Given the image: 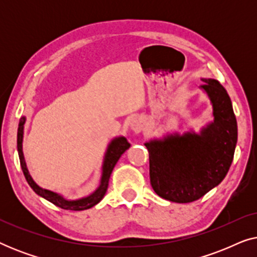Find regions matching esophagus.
I'll list each match as a JSON object with an SVG mask.
<instances>
[{"mask_svg": "<svg viewBox=\"0 0 257 257\" xmlns=\"http://www.w3.org/2000/svg\"><path fill=\"white\" fill-rule=\"evenodd\" d=\"M144 125H145V120L143 117H135L130 121V128L135 133H140L143 131Z\"/></svg>", "mask_w": 257, "mask_h": 257, "instance_id": "34e87169", "label": "esophagus"}]
</instances>
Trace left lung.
Masks as SVG:
<instances>
[{"label": "left lung", "mask_w": 257, "mask_h": 257, "mask_svg": "<svg viewBox=\"0 0 257 257\" xmlns=\"http://www.w3.org/2000/svg\"><path fill=\"white\" fill-rule=\"evenodd\" d=\"M200 86L213 108V121L180 135L167 133L146 142L154 192L172 202L195 201L226 177L237 143V122L227 91L216 79Z\"/></svg>", "instance_id": "8db88e82"}]
</instances>
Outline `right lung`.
<instances>
[{
  "mask_svg": "<svg viewBox=\"0 0 257 257\" xmlns=\"http://www.w3.org/2000/svg\"><path fill=\"white\" fill-rule=\"evenodd\" d=\"M27 118L21 117L20 122H19V130H17V152H19L20 157V163L21 167H22L23 174L26 177L28 184L33 191L36 193L37 195L42 196L48 201L54 203L57 207H61L63 209H69V210H84L89 209L91 207L96 206L98 202H100V200L104 198L105 193H106L107 186H108V180H110L111 173L113 171V168L119 160V158L121 157V154L125 152L126 150L128 149L130 144L127 143L125 137H115L107 145L106 152L104 154L103 159V165H101V175H100V181L99 186L96 188V191H93L91 194L83 196V198L76 199V200H70L66 199L62 194H58V193L49 191V189L42 188L41 186H38L36 182L34 181V179L31 178V175L28 171L26 159H24L23 154V135H24V124H26Z\"/></svg>",
  "mask_w": 257,
  "mask_h": 257,
  "instance_id": "1",
  "label": "right lung"
}]
</instances>
